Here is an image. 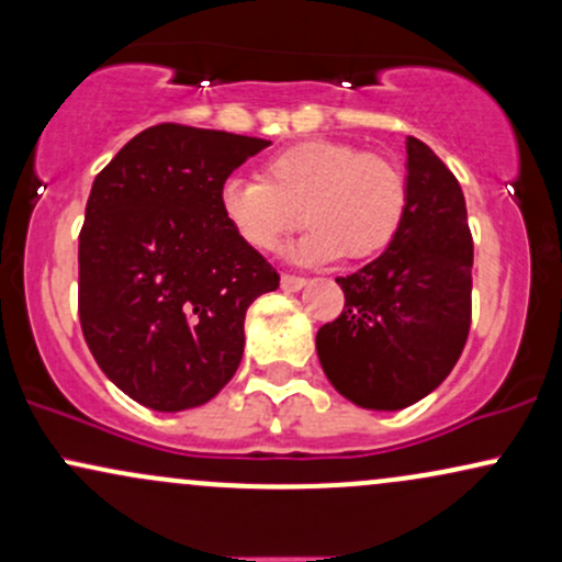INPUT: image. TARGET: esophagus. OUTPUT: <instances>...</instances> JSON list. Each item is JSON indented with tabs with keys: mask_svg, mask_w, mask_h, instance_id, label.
<instances>
[{
	"mask_svg": "<svg viewBox=\"0 0 562 562\" xmlns=\"http://www.w3.org/2000/svg\"><path fill=\"white\" fill-rule=\"evenodd\" d=\"M280 285H282V290H288V293H295V290H301L303 285H306V280L299 274H282Z\"/></svg>",
	"mask_w": 562,
	"mask_h": 562,
	"instance_id": "obj_1",
	"label": "esophagus"
}]
</instances>
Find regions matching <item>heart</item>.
I'll list each match as a JSON object with an SVG mask.
<instances>
[{"instance_id":"obj_1","label":"heart","mask_w":562,"mask_h":562,"mask_svg":"<svg viewBox=\"0 0 562 562\" xmlns=\"http://www.w3.org/2000/svg\"><path fill=\"white\" fill-rule=\"evenodd\" d=\"M301 263L370 261L389 250L409 214V177L396 158L335 139H308L263 160L261 179L229 177L218 214L237 240L272 254L295 227Z\"/></svg>"}]
</instances>
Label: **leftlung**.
<instances>
[{"label":"left lung","instance_id":"left-lung-1","mask_svg":"<svg viewBox=\"0 0 562 562\" xmlns=\"http://www.w3.org/2000/svg\"><path fill=\"white\" fill-rule=\"evenodd\" d=\"M409 214L385 254L338 277L346 306L317 333L325 375L364 409H404L443 383L470 333L473 235L462 187L406 137Z\"/></svg>","mask_w":562,"mask_h":562}]
</instances>
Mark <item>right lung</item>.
Listing matches in <instances>:
<instances>
[{
  "label": "right lung",
  "instance_id": "obj_1",
  "mask_svg": "<svg viewBox=\"0 0 562 562\" xmlns=\"http://www.w3.org/2000/svg\"><path fill=\"white\" fill-rule=\"evenodd\" d=\"M272 142L158 124L97 173L79 235V319L94 362L134 402L182 412L243 359L245 312L280 288L218 214V187Z\"/></svg>",
  "mask_w": 562,
  "mask_h": 562
}]
</instances>
